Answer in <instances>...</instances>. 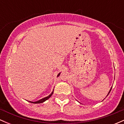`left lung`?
Wrapping results in <instances>:
<instances>
[{
    "instance_id": "1",
    "label": "left lung",
    "mask_w": 124,
    "mask_h": 124,
    "mask_svg": "<svg viewBox=\"0 0 124 124\" xmlns=\"http://www.w3.org/2000/svg\"><path fill=\"white\" fill-rule=\"evenodd\" d=\"M111 89H112V87L111 88V89H110V90H109V92H108V95L109 94V93H110V92H111ZM108 95H107V96H108Z\"/></svg>"
}]
</instances>
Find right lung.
<instances>
[{"label": "right lung", "mask_w": 124, "mask_h": 124, "mask_svg": "<svg viewBox=\"0 0 124 124\" xmlns=\"http://www.w3.org/2000/svg\"><path fill=\"white\" fill-rule=\"evenodd\" d=\"M60 73H59V74H58V76H57L58 77L59 76V75H60ZM53 93H54V91H53V92H52V93H51V94H49V96H48L46 97H45V98H44V99H42L39 100H38V101H35V102H32V101H29V102H30V103H34V104H39V103H43V102L45 101H46V100H48V99H49V98L51 97V96H52V94H53Z\"/></svg>", "instance_id": "add662e5"}]
</instances>
